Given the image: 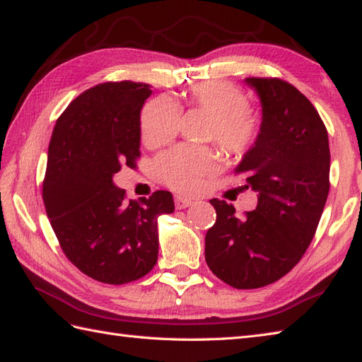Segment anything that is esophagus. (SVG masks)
<instances>
[{
	"mask_svg": "<svg viewBox=\"0 0 362 362\" xmlns=\"http://www.w3.org/2000/svg\"><path fill=\"white\" fill-rule=\"evenodd\" d=\"M174 202H175V209L177 210H182V209H188L194 204V199L191 197H185V196H175L174 197Z\"/></svg>",
	"mask_w": 362,
	"mask_h": 362,
	"instance_id": "1",
	"label": "esophagus"
}]
</instances>
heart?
<instances>
[{"label":"heart","instance_id":"obj_1","mask_svg":"<svg viewBox=\"0 0 362 362\" xmlns=\"http://www.w3.org/2000/svg\"><path fill=\"white\" fill-rule=\"evenodd\" d=\"M185 101L213 115L209 136L216 138L230 153L240 156L257 143L259 121L245 107L243 95L235 87L226 82H201L189 87ZM179 121L180 109L171 98L152 99L141 112L143 143L156 148L171 141L179 129ZM219 161V152L210 146L179 144L153 160V173L166 187L180 193H194L202 187L205 177L214 173Z\"/></svg>","mask_w":362,"mask_h":362}]
</instances>
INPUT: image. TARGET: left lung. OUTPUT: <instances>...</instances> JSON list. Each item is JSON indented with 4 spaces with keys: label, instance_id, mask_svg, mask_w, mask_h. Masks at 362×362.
<instances>
[{
    "label": "left lung",
    "instance_id": "obj_1",
    "mask_svg": "<svg viewBox=\"0 0 362 362\" xmlns=\"http://www.w3.org/2000/svg\"><path fill=\"white\" fill-rule=\"evenodd\" d=\"M263 107L257 143L236 166L257 210L236 218L235 206L210 204L216 222L205 235L211 272L236 289L267 286L294 267L311 244L329 191V146L310 99L279 78H247Z\"/></svg>",
    "mask_w": 362,
    "mask_h": 362
}]
</instances>
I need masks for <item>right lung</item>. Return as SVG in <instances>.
<instances>
[{"label": "right lung", "instance_id": "obj_1", "mask_svg": "<svg viewBox=\"0 0 362 362\" xmlns=\"http://www.w3.org/2000/svg\"><path fill=\"white\" fill-rule=\"evenodd\" d=\"M148 83L104 82L73 99L52 130L43 204L65 257L93 280L141 279L158 257L157 219L174 211L173 194L126 201L115 187L121 166L140 158V112Z\"/></svg>", "mask_w": 362, "mask_h": 362}]
</instances>
